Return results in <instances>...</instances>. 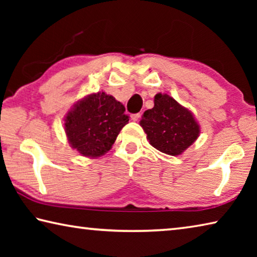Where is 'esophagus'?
<instances>
[{
  "label": "esophagus",
  "mask_w": 257,
  "mask_h": 257,
  "mask_svg": "<svg viewBox=\"0 0 257 257\" xmlns=\"http://www.w3.org/2000/svg\"><path fill=\"white\" fill-rule=\"evenodd\" d=\"M141 118V113H136V114H132V120L133 121H138Z\"/></svg>",
  "instance_id": "34e87169"
}]
</instances>
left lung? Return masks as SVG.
<instances>
[{"instance_id":"8db88e82","label":"left lung","mask_w":257,"mask_h":257,"mask_svg":"<svg viewBox=\"0 0 257 257\" xmlns=\"http://www.w3.org/2000/svg\"><path fill=\"white\" fill-rule=\"evenodd\" d=\"M141 125L150 144L162 153L180 155L196 141L199 125L193 113L167 94H156L154 107L144 112Z\"/></svg>"}]
</instances>
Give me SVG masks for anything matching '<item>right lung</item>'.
<instances>
[{
  "label": "right lung",
  "instance_id": "obj_1",
  "mask_svg": "<svg viewBox=\"0 0 257 257\" xmlns=\"http://www.w3.org/2000/svg\"><path fill=\"white\" fill-rule=\"evenodd\" d=\"M120 102L104 92L90 94L68 113L64 129L72 149L82 156L98 158L110 151L129 116Z\"/></svg>",
  "mask_w": 257,
  "mask_h": 257
}]
</instances>
